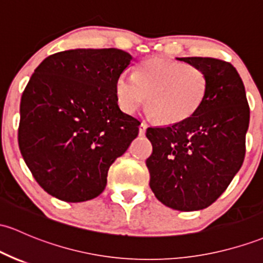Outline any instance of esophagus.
Wrapping results in <instances>:
<instances>
[{"label":"esophagus","mask_w":263,"mask_h":263,"mask_svg":"<svg viewBox=\"0 0 263 263\" xmlns=\"http://www.w3.org/2000/svg\"><path fill=\"white\" fill-rule=\"evenodd\" d=\"M146 129H147V125L146 123H141L140 125V136H145L146 134Z\"/></svg>","instance_id":"obj_1"}]
</instances>
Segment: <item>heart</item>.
Wrapping results in <instances>:
<instances>
[{
	"mask_svg": "<svg viewBox=\"0 0 263 263\" xmlns=\"http://www.w3.org/2000/svg\"><path fill=\"white\" fill-rule=\"evenodd\" d=\"M207 88L209 80L200 67L161 56L140 62L134 76L122 73L115 82L123 112L135 114L146 99L148 114L162 125H178L197 114Z\"/></svg>",
	"mask_w": 263,
	"mask_h": 263,
	"instance_id": "obj_1",
	"label": "heart"
}]
</instances>
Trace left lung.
<instances>
[{
	"mask_svg": "<svg viewBox=\"0 0 263 263\" xmlns=\"http://www.w3.org/2000/svg\"><path fill=\"white\" fill-rule=\"evenodd\" d=\"M177 60L204 71L206 100L184 122L147 128L154 151L146 166L158 201L177 211H198L220 197L243 163L250 107L231 63L211 57Z\"/></svg>",
	"mask_w": 263,
	"mask_h": 263,
	"instance_id": "8db88e82",
	"label": "left lung"
}]
</instances>
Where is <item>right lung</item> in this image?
I'll use <instances>...</instances> for the list:
<instances>
[{
    "mask_svg": "<svg viewBox=\"0 0 263 263\" xmlns=\"http://www.w3.org/2000/svg\"><path fill=\"white\" fill-rule=\"evenodd\" d=\"M134 57L118 48H73L46 57L20 105L18 145L46 192L66 202L97 197L109 166L137 137L115 82Z\"/></svg>",
    "mask_w": 263,
    "mask_h": 263,
    "instance_id": "right-lung-1",
    "label": "right lung"
}]
</instances>
